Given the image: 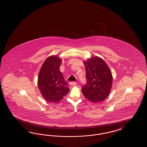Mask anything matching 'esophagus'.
I'll return each mask as SVG.
<instances>
[{
    "label": "esophagus",
    "mask_w": 147,
    "mask_h": 147,
    "mask_svg": "<svg viewBox=\"0 0 147 147\" xmlns=\"http://www.w3.org/2000/svg\"><path fill=\"white\" fill-rule=\"evenodd\" d=\"M69 84H70V85H71V86H74V85H76V84H77V82H75V81H74V82H70L69 83Z\"/></svg>",
    "instance_id": "esophagus-1"
}]
</instances>
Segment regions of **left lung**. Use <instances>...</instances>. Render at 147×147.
Listing matches in <instances>:
<instances>
[{"instance_id":"8db88e82","label":"left lung","mask_w":147,"mask_h":147,"mask_svg":"<svg viewBox=\"0 0 147 147\" xmlns=\"http://www.w3.org/2000/svg\"><path fill=\"white\" fill-rule=\"evenodd\" d=\"M86 84L82 87L85 98L93 102L102 101L112 87L113 76L108 66L99 57H93L84 62Z\"/></svg>"}]
</instances>
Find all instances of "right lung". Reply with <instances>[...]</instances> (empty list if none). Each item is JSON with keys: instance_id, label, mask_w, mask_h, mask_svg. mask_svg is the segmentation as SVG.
I'll list each match as a JSON object with an SVG mask.
<instances>
[{"instance_id": "1", "label": "right lung", "mask_w": 147, "mask_h": 147, "mask_svg": "<svg viewBox=\"0 0 147 147\" xmlns=\"http://www.w3.org/2000/svg\"><path fill=\"white\" fill-rule=\"evenodd\" d=\"M61 62L58 57L52 56L47 58L38 75V88L44 98L49 102H57L69 92L68 84L60 71Z\"/></svg>"}]
</instances>
